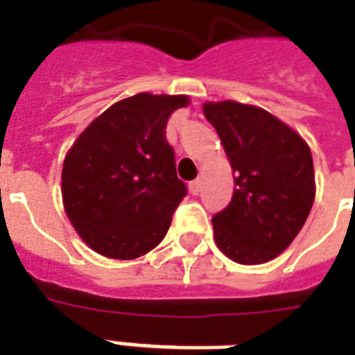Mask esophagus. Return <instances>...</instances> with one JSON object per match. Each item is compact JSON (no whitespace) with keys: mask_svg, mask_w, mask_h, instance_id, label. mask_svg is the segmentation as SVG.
Here are the masks:
<instances>
[{"mask_svg":"<svg viewBox=\"0 0 355 355\" xmlns=\"http://www.w3.org/2000/svg\"><path fill=\"white\" fill-rule=\"evenodd\" d=\"M190 191L193 193V196H198L199 191H201V178H196V180H191Z\"/></svg>","mask_w":355,"mask_h":355,"instance_id":"esophagus-1","label":"esophagus"}]
</instances>
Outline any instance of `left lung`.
<instances>
[{
  "label": "left lung",
  "instance_id": "left-lung-1",
  "mask_svg": "<svg viewBox=\"0 0 355 355\" xmlns=\"http://www.w3.org/2000/svg\"><path fill=\"white\" fill-rule=\"evenodd\" d=\"M230 157L235 188L212 216L220 250L243 265L265 263L288 248L314 203L309 144L271 112L237 101L205 103Z\"/></svg>",
  "mask_w": 355,
  "mask_h": 355
}]
</instances>
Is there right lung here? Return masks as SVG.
Instances as JSON below:
<instances>
[{
	"label": "right lung",
	"mask_w": 355,
	"mask_h": 355,
	"mask_svg": "<svg viewBox=\"0 0 355 355\" xmlns=\"http://www.w3.org/2000/svg\"><path fill=\"white\" fill-rule=\"evenodd\" d=\"M188 103L186 96L125 97L99 114L67 152L65 212L97 254L135 259L165 237L188 193L165 128L173 111Z\"/></svg>",
	"instance_id": "obj_1"
}]
</instances>
